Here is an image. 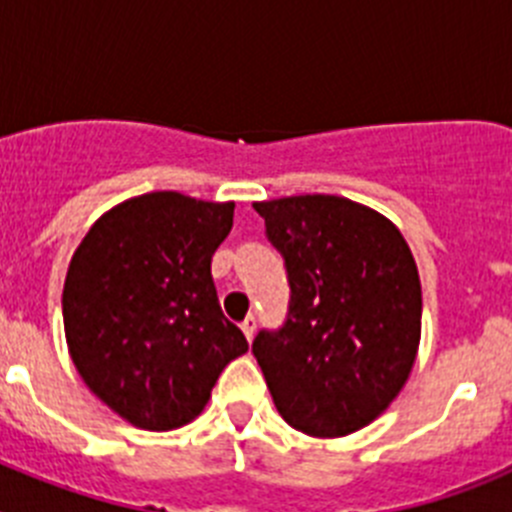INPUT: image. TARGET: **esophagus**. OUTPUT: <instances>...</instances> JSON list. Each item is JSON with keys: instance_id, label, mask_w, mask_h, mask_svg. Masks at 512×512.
<instances>
[{"instance_id": "34e87169", "label": "esophagus", "mask_w": 512, "mask_h": 512, "mask_svg": "<svg viewBox=\"0 0 512 512\" xmlns=\"http://www.w3.org/2000/svg\"><path fill=\"white\" fill-rule=\"evenodd\" d=\"M241 330L248 341H253V333H256V318H253V315H248V318L241 323Z\"/></svg>"}]
</instances>
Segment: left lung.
Segmentation results:
<instances>
[{
    "instance_id": "obj_1",
    "label": "left lung",
    "mask_w": 512,
    "mask_h": 512,
    "mask_svg": "<svg viewBox=\"0 0 512 512\" xmlns=\"http://www.w3.org/2000/svg\"><path fill=\"white\" fill-rule=\"evenodd\" d=\"M287 261L289 318L253 356L279 415L318 438L356 433L390 408L418 359V264L390 217L338 194L253 202Z\"/></svg>"
}]
</instances>
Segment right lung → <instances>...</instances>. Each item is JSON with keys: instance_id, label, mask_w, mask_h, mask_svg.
<instances>
[{"instance_id": "1", "label": "right lung", "mask_w": 512, "mask_h": 512, "mask_svg": "<svg viewBox=\"0 0 512 512\" xmlns=\"http://www.w3.org/2000/svg\"><path fill=\"white\" fill-rule=\"evenodd\" d=\"M235 202L148 192L99 215L71 256L63 330L76 372L143 431H174L210 402L225 366L248 351L217 302L212 253Z\"/></svg>"}]
</instances>
